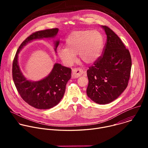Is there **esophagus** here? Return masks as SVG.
<instances>
[{"label": "esophagus", "mask_w": 148, "mask_h": 148, "mask_svg": "<svg viewBox=\"0 0 148 148\" xmlns=\"http://www.w3.org/2000/svg\"><path fill=\"white\" fill-rule=\"evenodd\" d=\"M83 74V70L79 68H75L73 70L72 77L73 78H78Z\"/></svg>", "instance_id": "1"}]
</instances>
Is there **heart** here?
<instances>
[{"instance_id":"1","label":"heart","mask_w":148,"mask_h":148,"mask_svg":"<svg viewBox=\"0 0 148 148\" xmlns=\"http://www.w3.org/2000/svg\"><path fill=\"white\" fill-rule=\"evenodd\" d=\"M103 43V36L97 30L75 31L66 39V47H59L57 54L61 61L68 66L73 64L77 54L82 61L90 64L101 55Z\"/></svg>"}]
</instances>
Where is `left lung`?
I'll return each mask as SVG.
<instances>
[{
	"instance_id": "8db88e82",
	"label": "left lung",
	"mask_w": 148,
	"mask_h": 148,
	"mask_svg": "<svg viewBox=\"0 0 148 148\" xmlns=\"http://www.w3.org/2000/svg\"><path fill=\"white\" fill-rule=\"evenodd\" d=\"M103 54L87 70V95L94 102L107 104L116 99L127 87L132 60L120 38L108 26Z\"/></svg>"
}]
</instances>
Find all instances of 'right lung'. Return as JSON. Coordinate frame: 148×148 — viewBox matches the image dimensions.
Listing matches in <instances>:
<instances>
[{
    "instance_id": "1",
    "label": "right lung",
    "mask_w": 148,
    "mask_h": 148,
    "mask_svg": "<svg viewBox=\"0 0 148 148\" xmlns=\"http://www.w3.org/2000/svg\"><path fill=\"white\" fill-rule=\"evenodd\" d=\"M58 32L57 28L38 31L32 33L19 46L14 56L12 66V77L16 89L22 98L37 109L47 110L57 105L64 96L66 86L71 77V69L61 64H54L50 74L38 81H30L23 76L18 64L20 50L33 40L54 37ZM59 41L55 42V51Z\"/></svg>"
}]
</instances>
